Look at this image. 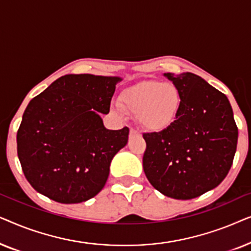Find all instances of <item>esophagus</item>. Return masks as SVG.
<instances>
[{"label": "esophagus", "instance_id": "1", "mask_svg": "<svg viewBox=\"0 0 251 251\" xmlns=\"http://www.w3.org/2000/svg\"><path fill=\"white\" fill-rule=\"evenodd\" d=\"M130 136H140V132L135 128H130Z\"/></svg>", "mask_w": 251, "mask_h": 251}]
</instances>
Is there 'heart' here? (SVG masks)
Masks as SVG:
<instances>
[{
	"label": "heart",
	"mask_w": 251,
	"mask_h": 251,
	"mask_svg": "<svg viewBox=\"0 0 251 251\" xmlns=\"http://www.w3.org/2000/svg\"><path fill=\"white\" fill-rule=\"evenodd\" d=\"M122 111L137 116L139 125L150 131H162L176 121L183 97L176 85L155 80L142 81L119 96Z\"/></svg>",
	"instance_id": "b5f03b06"
}]
</instances>
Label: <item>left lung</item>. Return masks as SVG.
<instances>
[{"label":"left lung","mask_w":251,"mask_h":251,"mask_svg":"<svg viewBox=\"0 0 251 251\" xmlns=\"http://www.w3.org/2000/svg\"><path fill=\"white\" fill-rule=\"evenodd\" d=\"M179 89L183 106L176 121L143 133V167L153 187L166 197L190 200L212 190L231 169L238 126L226 96L193 73L164 74Z\"/></svg>","instance_id":"8db88e82"}]
</instances>
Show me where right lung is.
<instances>
[{
	"label": "right lung",
	"instance_id": "1",
	"mask_svg": "<svg viewBox=\"0 0 251 251\" xmlns=\"http://www.w3.org/2000/svg\"><path fill=\"white\" fill-rule=\"evenodd\" d=\"M120 77L67 74L34 97L17 131L26 179L60 203H80L105 186L109 164L128 143L129 128L108 130L107 114Z\"/></svg>",
	"mask_w": 251,
	"mask_h": 251
}]
</instances>
